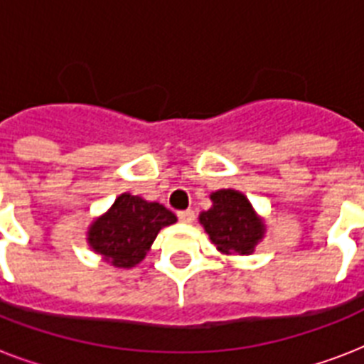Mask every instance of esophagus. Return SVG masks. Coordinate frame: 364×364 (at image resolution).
Returning <instances> with one entry per match:
<instances>
[{"label": "esophagus", "instance_id": "esophagus-1", "mask_svg": "<svg viewBox=\"0 0 364 364\" xmlns=\"http://www.w3.org/2000/svg\"><path fill=\"white\" fill-rule=\"evenodd\" d=\"M179 221L181 223H185V225H191V223H194V211L193 210H185V211H181V213H179Z\"/></svg>", "mask_w": 364, "mask_h": 364}]
</instances>
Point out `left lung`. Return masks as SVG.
<instances>
[{
	"label": "left lung",
	"instance_id": "left-lung-1",
	"mask_svg": "<svg viewBox=\"0 0 364 364\" xmlns=\"http://www.w3.org/2000/svg\"><path fill=\"white\" fill-rule=\"evenodd\" d=\"M211 208L198 215L211 243L223 255H251L264 240V219L255 211L247 196L234 188L210 194Z\"/></svg>",
	"mask_w": 364,
	"mask_h": 364
}]
</instances>
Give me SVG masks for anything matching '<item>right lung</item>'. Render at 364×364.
I'll return each instance as SVG.
<instances>
[{
  "label": "right lung",
  "instance_id": "obj_1",
  "mask_svg": "<svg viewBox=\"0 0 364 364\" xmlns=\"http://www.w3.org/2000/svg\"><path fill=\"white\" fill-rule=\"evenodd\" d=\"M177 217L159 202L122 193L87 230V243L115 268H134L151 251L154 238Z\"/></svg>",
  "mask_w": 364,
  "mask_h": 364
}]
</instances>
